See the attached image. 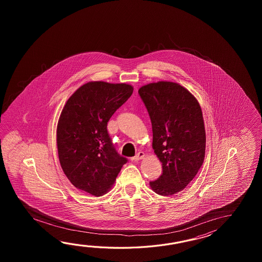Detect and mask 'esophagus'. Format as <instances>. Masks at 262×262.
Returning <instances> with one entry per match:
<instances>
[{"mask_svg":"<svg viewBox=\"0 0 262 262\" xmlns=\"http://www.w3.org/2000/svg\"><path fill=\"white\" fill-rule=\"evenodd\" d=\"M144 156L145 155L143 151H139L136 156L131 158V160H132V161H139L140 159H143V158H144Z\"/></svg>","mask_w":262,"mask_h":262,"instance_id":"1","label":"esophagus"}]
</instances>
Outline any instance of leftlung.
<instances>
[{
	"mask_svg": "<svg viewBox=\"0 0 262 262\" xmlns=\"http://www.w3.org/2000/svg\"><path fill=\"white\" fill-rule=\"evenodd\" d=\"M152 128V148L163 173L150 182L156 194L171 195L184 190L205 157L206 133L201 107L180 84L158 81L139 88Z\"/></svg>",
	"mask_w": 262,
	"mask_h": 262,
	"instance_id": "1",
	"label": "left lung"
}]
</instances>
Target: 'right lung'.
<instances>
[{"label": "right lung", "instance_id": "add662e5", "mask_svg": "<svg viewBox=\"0 0 262 262\" xmlns=\"http://www.w3.org/2000/svg\"><path fill=\"white\" fill-rule=\"evenodd\" d=\"M133 90L129 84L91 81L66 103L57 125V148L61 168L76 188L95 196L106 194L127 162L118 154L106 125Z\"/></svg>", "mask_w": 262, "mask_h": 262}]
</instances>
